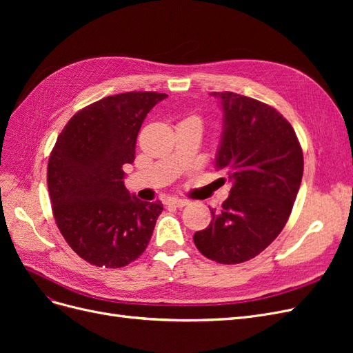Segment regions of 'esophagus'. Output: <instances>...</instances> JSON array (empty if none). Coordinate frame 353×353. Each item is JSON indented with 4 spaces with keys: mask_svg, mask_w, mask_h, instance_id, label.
Wrapping results in <instances>:
<instances>
[{
    "mask_svg": "<svg viewBox=\"0 0 353 353\" xmlns=\"http://www.w3.org/2000/svg\"><path fill=\"white\" fill-rule=\"evenodd\" d=\"M169 205H172L175 208H184L188 205V200H184V199H172L169 200Z\"/></svg>",
    "mask_w": 353,
    "mask_h": 353,
    "instance_id": "1",
    "label": "esophagus"
}]
</instances>
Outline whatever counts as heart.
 <instances>
[{
    "instance_id": "1",
    "label": "heart",
    "mask_w": 353,
    "mask_h": 353,
    "mask_svg": "<svg viewBox=\"0 0 353 353\" xmlns=\"http://www.w3.org/2000/svg\"><path fill=\"white\" fill-rule=\"evenodd\" d=\"M190 119H194V121H197V122H200L199 119H197V117H190Z\"/></svg>"
}]
</instances>
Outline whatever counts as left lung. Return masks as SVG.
Returning a JSON list of instances; mask_svg holds the SVG:
<instances>
[{
    "label": "left lung",
    "mask_w": 353,
    "mask_h": 353,
    "mask_svg": "<svg viewBox=\"0 0 353 353\" xmlns=\"http://www.w3.org/2000/svg\"><path fill=\"white\" fill-rule=\"evenodd\" d=\"M210 95L223 113L215 165L231 190L194 244L208 259L241 263L283 231L302 183L303 153L293 126L271 105L230 91Z\"/></svg>",
    "instance_id": "8db88e82"
}]
</instances>
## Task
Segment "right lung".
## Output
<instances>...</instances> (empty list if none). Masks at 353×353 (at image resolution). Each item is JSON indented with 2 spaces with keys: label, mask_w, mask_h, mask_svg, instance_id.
Masks as SVG:
<instances>
[{
  "label": "right lung",
  "mask_w": 353,
  "mask_h": 353,
  "mask_svg": "<svg viewBox=\"0 0 353 353\" xmlns=\"http://www.w3.org/2000/svg\"><path fill=\"white\" fill-rule=\"evenodd\" d=\"M166 94L131 91L95 101L74 114L52 148L47 184L57 227L83 261L122 268L145 250L163 210L123 184L147 113Z\"/></svg>",
  "instance_id": "1"
}]
</instances>
